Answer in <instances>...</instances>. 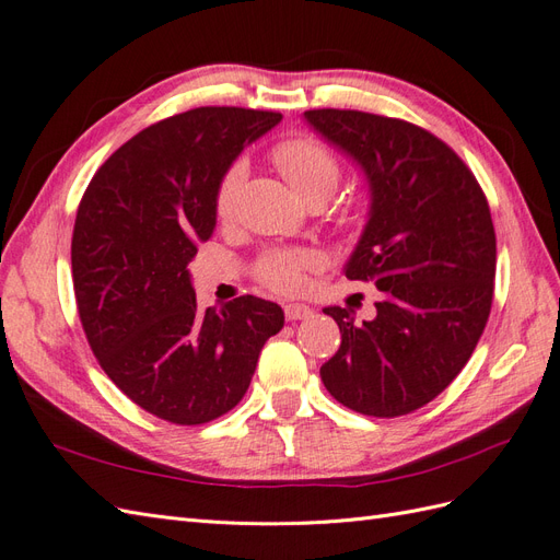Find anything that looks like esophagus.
Instances as JSON below:
<instances>
[{"label": "esophagus", "instance_id": "esophagus-1", "mask_svg": "<svg viewBox=\"0 0 560 560\" xmlns=\"http://www.w3.org/2000/svg\"><path fill=\"white\" fill-rule=\"evenodd\" d=\"M283 312L289 322H298V318H307L312 314V307L302 305V302H291V305L283 307Z\"/></svg>", "mask_w": 560, "mask_h": 560}]
</instances>
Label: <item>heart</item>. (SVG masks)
Instances as JSON below:
<instances>
[{"mask_svg": "<svg viewBox=\"0 0 560 560\" xmlns=\"http://www.w3.org/2000/svg\"><path fill=\"white\" fill-rule=\"evenodd\" d=\"M271 159L283 173V178L291 183L298 197L305 203L326 201L335 195L340 185L342 168L335 154L324 148L322 142L312 138L285 140L271 152ZM246 183V164L234 162L225 175L220 178L215 191V213L220 220H230L234 215L238 195ZM314 258L310 253L295 250H277L260 260V279L277 291H298L302 283V269L310 267Z\"/></svg>", "mask_w": 560, "mask_h": 560, "instance_id": "1", "label": "heart"}]
</instances>
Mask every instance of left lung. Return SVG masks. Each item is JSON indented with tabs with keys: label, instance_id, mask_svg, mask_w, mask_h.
<instances>
[{
	"label": "left lung",
	"instance_id": "8db88e82",
	"mask_svg": "<svg viewBox=\"0 0 560 560\" xmlns=\"http://www.w3.org/2000/svg\"><path fill=\"white\" fill-rule=\"evenodd\" d=\"M305 121L363 173L369 213L342 271L382 291L371 322L324 310L342 345L322 380L342 406L396 418L448 387L486 328L498 255L488 201L420 126L357 109H310Z\"/></svg>",
	"mask_w": 560,
	"mask_h": 560
}]
</instances>
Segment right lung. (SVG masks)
<instances>
[{
    "instance_id": "obj_1",
    "label": "right lung",
    "mask_w": 560,
    "mask_h": 560,
    "mask_svg": "<svg viewBox=\"0 0 560 560\" xmlns=\"http://www.w3.org/2000/svg\"><path fill=\"white\" fill-rule=\"evenodd\" d=\"M279 112L197 107L148 126L93 175L72 234L79 318L107 377L156 418L203 424L242 401L283 328L255 295L197 307L189 260L215 230L220 178Z\"/></svg>"
}]
</instances>
